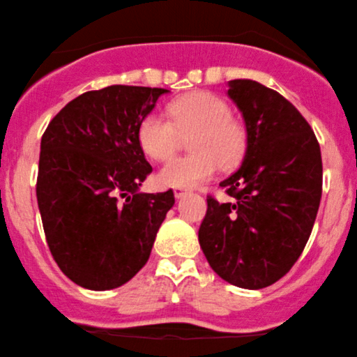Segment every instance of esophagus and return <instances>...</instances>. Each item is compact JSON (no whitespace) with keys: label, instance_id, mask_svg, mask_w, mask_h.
<instances>
[{"label":"esophagus","instance_id":"esophagus-1","mask_svg":"<svg viewBox=\"0 0 357 357\" xmlns=\"http://www.w3.org/2000/svg\"><path fill=\"white\" fill-rule=\"evenodd\" d=\"M174 195H175V198H182V197L187 195V190L175 187V188H174Z\"/></svg>","mask_w":357,"mask_h":357}]
</instances>
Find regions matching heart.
I'll return each mask as SVG.
<instances>
[{
  "label": "heart",
  "instance_id": "obj_1",
  "mask_svg": "<svg viewBox=\"0 0 357 357\" xmlns=\"http://www.w3.org/2000/svg\"><path fill=\"white\" fill-rule=\"evenodd\" d=\"M172 121L149 113L137 126V142L151 159L164 160L189 137L193 154L172 157L162 165L157 178L162 185L192 188L210 180L220 165L234 167L243 159L248 134L238 119L229 116V105L210 91H193L169 105Z\"/></svg>",
  "mask_w": 357,
  "mask_h": 357
}]
</instances>
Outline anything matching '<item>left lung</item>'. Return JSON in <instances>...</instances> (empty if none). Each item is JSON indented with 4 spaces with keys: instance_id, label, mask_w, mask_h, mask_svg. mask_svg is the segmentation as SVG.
Masks as SVG:
<instances>
[{
    "instance_id": "8db88e82",
    "label": "left lung",
    "mask_w": 357,
    "mask_h": 357,
    "mask_svg": "<svg viewBox=\"0 0 357 357\" xmlns=\"http://www.w3.org/2000/svg\"><path fill=\"white\" fill-rule=\"evenodd\" d=\"M228 96L246 123L241 167L208 197L198 241L211 269L241 289L282 279L302 254L321 200L323 165L314 132L300 111L254 80H231Z\"/></svg>"
}]
</instances>
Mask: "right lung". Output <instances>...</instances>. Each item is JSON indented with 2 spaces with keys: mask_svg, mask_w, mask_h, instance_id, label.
<instances>
[{
  "mask_svg": "<svg viewBox=\"0 0 357 357\" xmlns=\"http://www.w3.org/2000/svg\"><path fill=\"white\" fill-rule=\"evenodd\" d=\"M164 88L111 85L55 114L40 141L37 205L60 271L83 289L111 290L146 266L175 198L141 193L152 172L137 126Z\"/></svg>",
  "mask_w": 357,
  "mask_h": 357,
  "instance_id": "obj_1",
  "label": "right lung"
}]
</instances>
